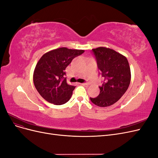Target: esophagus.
Wrapping results in <instances>:
<instances>
[{"label": "esophagus", "instance_id": "1", "mask_svg": "<svg viewBox=\"0 0 158 158\" xmlns=\"http://www.w3.org/2000/svg\"><path fill=\"white\" fill-rule=\"evenodd\" d=\"M80 84L84 85V86H85V87H87V86H88V85H89L88 83H82V84Z\"/></svg>", "mask_w": 158, "mask_h": 158}]
</instances>
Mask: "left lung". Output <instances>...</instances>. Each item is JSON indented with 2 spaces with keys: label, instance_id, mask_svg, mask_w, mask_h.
<instances>
[{
  "label": "left lung",
  "instance_id": "1",
  "mask_svg": "<svg viewBox=\"0 0 158 158\" xmlns=\"http://www.w3.org/2000/svg\"><path fill=\"white\" fill-rule=\"evenodd\" d=\"M103 78L99 94L90 98L95 106L108 107L116 103L126 92L131 82V69L127 59L111 49L98 47L92 50Z\"/></svg>",
  "mask_w": 158,
  "mask_h": 158
}]
</instances>
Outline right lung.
I'll use <instances>...</instances> for the list:
<instances>
[{
	"label": "right lung",
	"mask_w": 158,
	"mask_h": 158,
	"mask_svg": "<svg viewBox=\"0 0 158 158\" xmlns=\"http://www.w3.org/2000/svg\"><path fill=\"white\" fill-rule=\"evenodd\" d=\"M84 50L66 47L52 50L43 55L33 73V83L37 92L46 101L57 106L70 99L75 86L68 84L65 69Z\"/></svg>",
	"instance_id": "add662e5"
}]
</instances>
